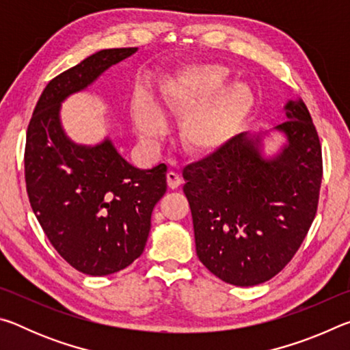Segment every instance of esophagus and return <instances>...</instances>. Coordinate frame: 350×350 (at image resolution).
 Wrapping results in <instances>:
<instances>
[{
    "label": "esophagus",
    "mask_w": 350,
    "mask_h": 350,
    "mask_svg": "<svg viewBox=\"0 0 350 350\" xmlns=\"http://www.w3.org/2000/svg\"><path fill=\"white\" fill-rule=\"evenodd\" d=\"M167 182H168V187L171 189H176L182 185V177L177 173H174V171H170V173L167 174Z\"/></svg>",
    "instance_id": "1"
}]
</instances>
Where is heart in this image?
Wrapping results in <instances>:
<instances>
[{
    "label": "heart",
    "instance_id": "heart-1",
    "mask_svg": "<svg viewBox=\"0 0 350 350\" xmlns=\"http://www.w3.org/2000/svg\"><path fill=\"white\" fill-rule=\"evenodd\" d=\"M228 77V70L221 64L189 66L167 83L159 108L146 94H137L131 116L140 139L154 144L167 133V122L158 111L161 109L167 114L185 116L179 139L188 152L202 156L221 150L238 133L254 102L250 86L245 83H234L219 93Z\"/></svg>",
    "mask_w": 350,
    "mask_h": 350
}]
</instances>
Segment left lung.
<instances>
[{
    "instance_id": "8db88e82",
    "label": "left lung",
    "mask_w": 350,
    "mask_h": 350,
    "mask_svg": "<svg viewBox=\"0 0 350 350\" xmlns=\"http://www.w3.org/2000/svg\"><path fill=\"white\" fill-rule=\"evenodd\" d=\"M284 109L287 120L275 129L287 144L276 156L262 157V135L242 133L183 168L198 256L233 286H256L280 273L317 215L318 133L303 100H290Z\"/></svg>"
}]
</instances>
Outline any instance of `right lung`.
<instances>
[{
  "label": "right lung",
  "instance_id": "obj_1",
  "mask_svg": "<svg viewBox=\"0 0 350 350\" xmlns=\"http://www.w3.org/2000/svg\"><path fill=\"white\" fill-rule=\"evenodd\" d=\"M135 52L137 47L98 51L57 75L27 126L29 202L58 254L91 276L116 273L144 253L152 208L167 191V165L135 168L109 139L96 146L74 144L63 131L60 106Z\"/></svg>",
  "mask_w": 350,
  "mask_h": 350
}]
</instances>
